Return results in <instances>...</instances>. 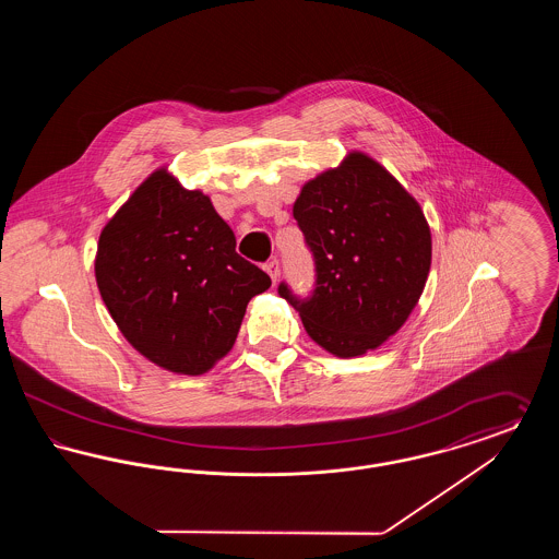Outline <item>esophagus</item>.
<instances>
[{"label": "esophagus", "instance_id": "34e87169", "mask_svg": "<svg viewBox=\"0 0 559 559\" xmlns=\"http://www.w3.org/2000/svg\"><path fill=\"white\" fill-rule=\"evenodd\" d=\"M266 272L270 274V278L276 283L278 276H281V264H278V260H270L266 264Z\"/></svg>", "mask_w": 559, "mask_h": 559}]
</instances>
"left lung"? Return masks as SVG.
<instances>
[{
    "instance_id": "left-lung-1",
    "label": "left lung",
    "mask_w": 559,
    "mask_h": 559,
    "mask_svg": "<svg viewBox=\"0 0 559 559\" xmlns=\"http://www.w3.org/2000/svg\"><path fill=\"white\" fill-rule=\"evenodd\" d=\"M293 217L314 258L308 297L278 285L308 335L352 358L394 335L426 287L431 235L419 203L365 153L301 188Z\"/></svg>"
}]
</instances>
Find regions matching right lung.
I'll return each instance as SVG.
<instances>
[{"instance_id":"add662e5","label":"right lung","mask_w":559,"mask_h":559,"mask_svg":"<svg viewBox=\"0 0 559 559\" xmlns=\"http://www.w3.org/2000/svg\"><path fill=\"white\" fill-rule=\"evenodd\" d=\"M96 283L142 356L201 374L235 346L247 304L266 292L270 276L240 258L210 197L157 169L105 226Z\"/></svg>"}]
</instances>
